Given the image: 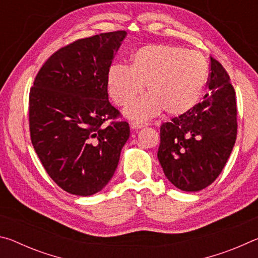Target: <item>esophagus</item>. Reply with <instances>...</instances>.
<instances>
[{
    "label": "esophagus",
    "instance_id": "1",
    "mask_svg": "<svg viewBox=\"0 0 258 258\" xmlns=\"http://www.w3.org/2000/svg\"><path fill=\"white\" fill-rule=\"evenodd\" d=\"M131 126H132L133 128H142L145 127V126H148V123L143 120H133L132 123H131Z\"/></svg>",
    "mask_w": 258,
    "mask_h": 258
}]
</instances>
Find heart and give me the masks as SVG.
Returning <instances> with one entry per match:
<instances>
[{
	"label": "heart",
	"instance_id": "b5f03b06",
	"mask_svg": "<svg viewBox=\"0 0 258 258\" xmlns=\"http://www.w3.org/2000/svg\"><path fill=\"white\" fill-rule=\"evenodd\" d=\"M207 78L208 64L199 52L151 44L134 52L130 67L113 64L107 82L109 95L120 107L132 103L146 86L147 97L125 111L131 118L143 119L161 109L172 116L189 111L202 97Z\"/></svg>",
	"mask_w": 258,
	"mask_h": 258
}]
</instances>
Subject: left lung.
Wrapping results in <instances>:
<instances>
[{
    "instance_id": "8db88e82",
    "label": "left lung",
    "mask_w": 258,
    "mask_h": 258,
    "mask_svg": "<svg viewBox=\"0 0 258 258\" xmlns=\"http://www.w3.org/2000/svg\"><path fill=\"white\" fill-rule=\"evenodd\" d=\"M211 90L189 111L160 126L158 160L182 191L203 190L216 180L237 139V102L230 76L211 56Z\"/></svg>"
}]
</instances>
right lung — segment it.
<instances>
[{"instance_id": "obj_1", "label": "right lung", "mask_w": 258, "mask_h": 258, "mask_svg": "<svg viewBox=\"0 0 258 258\" xmlns=\"http://www.w3.org/2000/svg\"><path fill=\"white\" fill-rule=\"evenodd\" d=\"M125 30L61 47L45 61L29 92L33 147L49 176L76 196L101 191L115 173L130 126L108 100L107 75ZM111 120L109 124L105 121Z\"/></svg>"}]
</instances>
